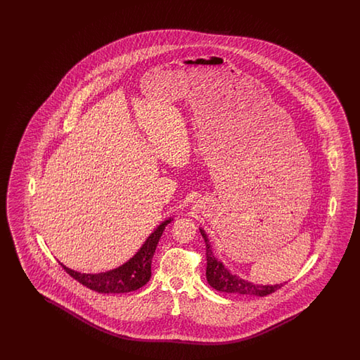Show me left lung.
<instances>
[{
	"label": "left lung",
	"instance_id": "8db88e82",
	"mask_svg": "<svg viewBox=\"0 0 360 360\" xmlns=\"http://www.w3.org/2000/svg\"><path fill=\"white\" fill-rule=\"evenodd\" d=\"M200 230V234L206 242V257H207V282L214 288L216 291L226 292V293H238L243 296H268L270 293L276 292V290L282 288L284 284H274V285H262V284H255L245 281L237 276L230 274L229 270L222 265V262L217 260L211 250V243L208 240L206 231Z\"/></svg>",
	"mask_w": 360,
	"mask_h": 360
}]
</instances>
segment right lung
<instances>
[{
	"instance_id": "1",
	"label": "right lung",
	"mask_w": 360,
	"mask_h": 360,
	"mask_svg": "<svg viewBox=\"0 0 360 360\" xmlns=\"http://www.w3.org/2000/svg\"><path fill=\"white\" fill-rule=\"evenodd\" d=\"M169 222H171V219L162 222L148 237L139 252L120 268L99 274H86L67 268L61 262L60 265L69 276L92 291L99 293H126L136 291L146 285L152 276V259L161 239L162 233Z\"/></svg>"
}]
</instances>
